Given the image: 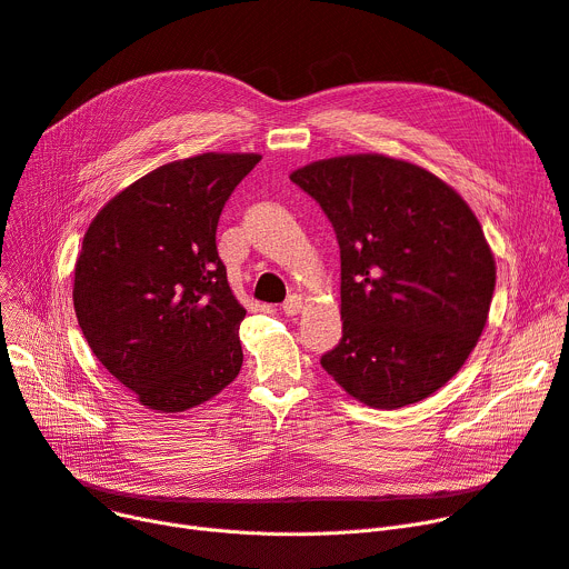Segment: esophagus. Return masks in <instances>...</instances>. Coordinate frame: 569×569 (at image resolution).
I'll return each instance as SVG.
<instances>
[{"label":"esophagus","instance_id":"esophagus-1","mask_svg":"<svg viewBox=\"0 0 569 569\" xmlns=\"http://www.w3.org/2000/svg\"><path fill=\"white\" fill-rule=\"evenodd\" d=\"M281 309H283L286 316H297L305 309V297L302 295H290L288 300L281 305Z\"/></svg>","mask_w":569,"mask_h":569}]
</instances>
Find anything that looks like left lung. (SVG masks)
Here are the masks:
<instances>
[{"mask_svg":"<svg viewBox=\"0 0 569 569\" xmlns=\"http://www.w3.org/2000/svg\"><path fill=\"white\" fill-rule=\"evenodd\" d=\"M341 249L343 337L322 369L371 408L397 410L452 380L482 337L496 260L468 202L433 172L385 154L290 174Z\"/></svg>","mask_w":569,"mask_h":569,"instance_id":"obj_1","label":"left lung"}]
</instances>
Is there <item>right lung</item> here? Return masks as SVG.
<instances>
[{
	"label": "right lung",
	"instance_id": "obj_1",
	"mask_svg": "<svg viewBox=\"0 0 569 569\" xmlns=\"http://www.w3.org/2000/svg\"><path fill=\"white\" fill-rule=\"evenodd\" d=\"M260 154L166 163L108 200L76 260L73 307L97 360L159 412L196 408L242 369L217 226Z\"/></svg>",
	"mask_w": 569,
	"mask_h": 569
}]
</instances>
